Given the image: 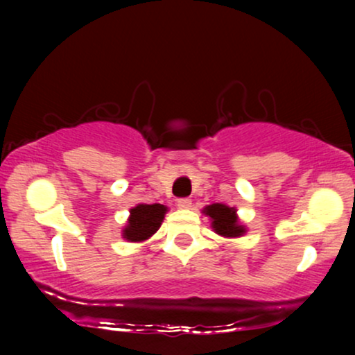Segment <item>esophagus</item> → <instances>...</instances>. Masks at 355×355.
Instances as JSON below:
<instances>
[{
    "label": "esophagus",
    "instance_id": "esophagus-1",
    "mask_svg": "<svg viewBox=\"0 0 355 355\" xmlns=\"http://www.w3.org/2000/svg\"><path fill=\"white\" fill-rule=\"evenodd\" d=\"M178 207L181 208V210H189V208L192 207L191 198H179V200H178Z\"/></svg>",
    "mask_w": 355,
    "mask_h": 355
}]
</instances>
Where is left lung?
<instances>
[{"label": "left lung", "mask_w": 355, "mask_h": 355, "mask_svg": "<svg viewBox=\"0 0 355 355\" xmlns=\"http://www.w3.org/2000/svg\"><path fill=\"white\" fill-rule=\"evenodd\" d=\"M237 210L223 203H213L203 208V213L211 218V227L223 237H241L245 234V226L241 225Z\"/></svg>", "instance_id": "obj_1"}]
</instances>
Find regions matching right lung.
Wrapping results in <instances>:
<instances>
[{
    "instance_id": "1",
    "label": "right lung",
    "mask_w": 355,
    "mask_h": 355,
    "mask_svg": "<svg viewBox=\"0 0 355 355\" xmlns=\"http://www.w3.org/2000/svg\"><path fill=\"white\" fill-rule=\"evenodd\" d=\"M168 207L162 203H139L130 208L128 226L123 230V237L129 242H142L152 237L162 226Z\"/></svg>"
}]
</instances>
